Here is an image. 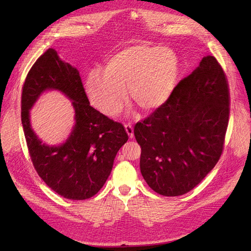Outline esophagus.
Masks as SVG:
<instances>
[{"mask_svg": "<svg viewBox=\"0 0 251 251\" xmlns=\"http://www.w3.org/2000/svg\"><path fill=\"white\" fill-rule=\"evenodd\" d=\"M125 127H126V131L128 135V137L130 138H133L134 137V128H133V126L131 124H126L125 125Z\"/></svg>", "mask_w": 251, "mask_h": 251, "instance_id": "esophagus-1", "label": "esophagus"}]
</instances>
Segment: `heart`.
Returning a JSON list of instances; mask_svg holds the SVG:
<instances>
[{"label":"heart","instance_id":"1","mask_svg":"<svg viewBox=\"0 0 251 251\" xmlns=\"http://www.w3.org/2000/svg\"><path fill=\"white\" fill-rule=\"evenodd\" d=\"M179 60L173 50L155 46H134L112 55L104 72L92 70L86 88L91 101L107 115H115L131 100L146 111L169 100L176 86Z\"/></svg>","mask_w":251,"mask_h":251}]
</instances>
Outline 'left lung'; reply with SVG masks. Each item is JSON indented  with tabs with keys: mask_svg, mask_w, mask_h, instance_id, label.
<instances>
[{
	"mask_svg": "<svg viewBox=\"0 0 251 251\" xmlns=\"http://www.w3.org/2000/svg\"><path fill=\"white\" fill-rule=\"evenodd\" d=\"M229 103L226 74L207 55L161 107L135 125L140 171L154 192L184 195L215 168L223 153Z\"/></svg>",
	"mask_w": 251,
	"mask_h": 251,
	"instance_id": "1",
	"label": "left lung"
}]
</instances>
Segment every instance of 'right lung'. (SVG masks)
Here are the masks:
<instances>
[{
    "label": "right lung",
    "instance_id": "right-lung-1",
    "mask_svg": "<svg viewBox=\"0 0 251 251\" xmlns=\"http://www.w3.org/2000/svg\"><path fill=\"white\" fill-rule=\"evenodd\" d=\"M50 88L60 90L71 99L75 111L74 131L58 147L42 144L28 120V110L43 91ZM21 105L29 155L45 183L70 200H86L100 192L128 136L123 124L91 107L76 68L63 62L54 49H48L27 74Z\"/></svg>",
    "mask_w": 251,
    "mask_h": 251
}]
</instances>
